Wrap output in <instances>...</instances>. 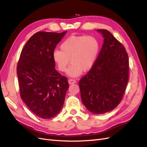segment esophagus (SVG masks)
<instances>
[{"mask_svg":"<svg viewBox=\"0 0 147 147\" xmlns=\"http://www.w3.org/2000/svg\"><path fill=\"white\" fill-rule=\"evenodd\" d=\"M68 83H69V84H74L76 83V81L75 80H73V79H69V81H68Z\"/></svg>","mask_w":147,"mask_h":147,"instance_id":"esophagus-1","label":"esophagus"}]
</instances>
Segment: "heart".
<instances>
[{
    "mask_svg": "<svg viewBox=\"0 0 147 147\" xmlns=\"http://www.w3.org/2000/svg\"><path fill=\"white\" fill-rule=\"evenodd\" d=\"M61 49L53 52L54 62L61 72L66 71L71 62L67 74L76 78L80 76L83 71L90 70L93 66L100 50V44L93 36H72L62 43Z\"/></svg>",
    "mask_w": 147,
    "mask_h": 147,
    "instance_id": "obj_1",
    "label": "heart"
}]
</instances>
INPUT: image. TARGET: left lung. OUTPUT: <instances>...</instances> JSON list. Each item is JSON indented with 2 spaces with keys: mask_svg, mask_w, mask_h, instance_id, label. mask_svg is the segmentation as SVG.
Returning a JSON list of instances; mask_svg holds the SVG:
<instances>
[{
  "mask_svg": "<svg viewBox=\"0 0 147 147\" xmlns=\"http://www.w3.org/2000/svg\"><path fill=\"white\" fill-rule=\"evenodd\" d=\"M103 44L87 74L79 81L82 102L95 115L110 111L120 104L128 83V56L124 46L107 30L98 29Z\"/></svg>",
  "mask_w": 147,
  "mask_h": 147,
  "instance_id": "8db88e82",
  "label": "left lung"
}]
</instances>
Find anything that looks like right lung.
I'll return each mask as SVG.
<instances>
[{
  "mask_svg": "<svg viewBox=\"0 0 147 147\" xmlns=\"http://www.w3.org/2000/svg\"><path fill=\"white\" fill-rule=\"evenodd\" d=\"M67 31L38 32L27 40L20 53L17 73L22 101L37 117L50 119L62 108L67 79L55 69L53 54Z\"/></svg>",
  "mask_w": 147,
  "mask_h": 147,
  "instance_id": "right-lung-1",
  "label": "right lung"
}]
</instances>
